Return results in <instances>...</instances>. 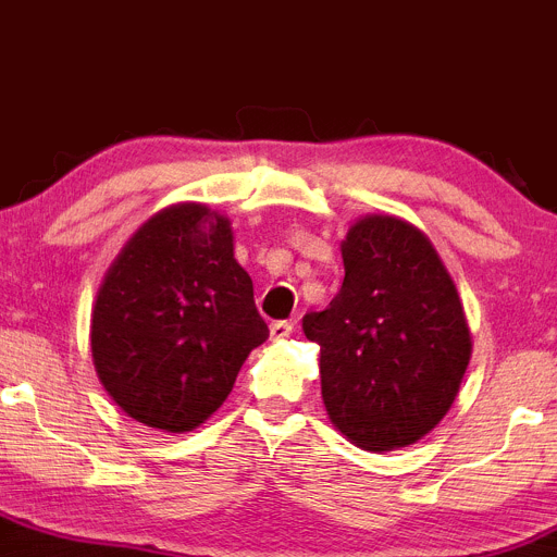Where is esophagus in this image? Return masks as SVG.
<instances>
[{
    "label": "esophagus",
    "instance_id": "34e87169",
    "mask_svg": "<svg viewBox=\"0 0 557 557\" xmlns=\"http://www.w3.org/2000/svg\"><path fill=\"white\" fill-rule=\"evenodd\" d=\"M270 335H272V341H285V337L293 335V324L290 322H272Z\"/></svg>",
    "mask_w": 557,
    "mask_h": 557
}]
</instances>
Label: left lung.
Returning <instances> with one entry per match:
<instances>
[{
    "label": "left lung",
    "instance_id": "left-lung-1",
    "mask_svg": "<svg viewBox=\"0 0 557 557\" xmlns=\"http://www.w3.org/2000/svg\"><path fill=\"white\" fill-rule=\"evenodd\" d=\"M343 287L304 317L319 345L327 417L363 450L419 443L450 411L471 361V330L424 230L367 214L341 243Z\"/></svg>",
    "mask_w": 557,
    "mask_h": 557
}]
</instances>
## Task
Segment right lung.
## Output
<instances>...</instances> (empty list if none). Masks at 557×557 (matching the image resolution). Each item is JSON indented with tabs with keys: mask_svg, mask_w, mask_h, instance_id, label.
Masks as SVG:
<instances>
[{
	"mask_svg": "<svg viewBox=\"0 0 557 557\" xmlns=\"http://www.w3.org/2000/svg\"><path fill=\"white\" fill-rule=\"evenodd\" d=\"M270 337L235 259L233 222L198 201L140 225L96 290L91 359L131 419L190 432L225 403L243 361Z\"/></svg>",
	"mask_w": 557,
	"mask_h": 557,
	"instance_id": "1",
	"label": "right lung"
}]
</instances>
